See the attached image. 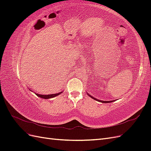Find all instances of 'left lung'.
Listing matches in <instances>:
<instances>
[{"label": "left lung", "instance_id": "1", "mask_svg": "<svg viewBox=\"0 0 151 151\" xmlns=\"http://www.w3.org/2000/svg\"><path fill=\"white\" fill-rule=\"evenodd\" d=\"M87 94H88L89 96H90L91 98L94 99V100H96V101H99V102H101V103H111V102H113V101H115V100H113V101H102V100H99V99H96V98H94L93 96H92L90 95V94H89V93H87ZM115 101H116V100H115Z\"/></svg>", "mask_w": 151, "mask_h": 151}]
</instances>
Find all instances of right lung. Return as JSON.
Returning a JSON list of instances; mask_svg holds the SVG:
<instances>
[{"instance_id":"add662e5","label":"right lung","mask_w":151,"mask_h":151,"mask_svg":"<svg viewBox=\"0 0 151 151\" xmlns=\"http://www.w3.org/2000/svg\"><path fill=\"white\" fill-rule=\"evenodd\" d=\"M29 90H30L31 91H32L31 90V88H29ZM33 93H34V92H33ZM62 93V91H61V92H59L58 93H56V94H48V95L40 94L36 93H35L36 96H38V97H40V98H43V99H50V98H52L55 97V96H58L59 94H60Z\"/></svg>"}]
</instances>
